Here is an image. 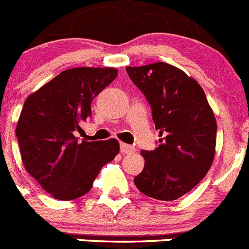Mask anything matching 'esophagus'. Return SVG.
<instances>
[{
    "label": "esophagus",
    "instance_id": "obj_1",
    "mask_svg": "<svg viewBox=\"0 0 249 249\" xmlns=\"http://www.w3.org/2000/svg\"><path fill=\"white\" fill-rule=\"evenodd\" d=\"M120 147H121V152H122L123 155H124V153H132V152L135 151V147L129 146V144H126V143H121Z\"/></svg>",
    "mask_w": 249,
    "mask_h": 249
}]
</instances>
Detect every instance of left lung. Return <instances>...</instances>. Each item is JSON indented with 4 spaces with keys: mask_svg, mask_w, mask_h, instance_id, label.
I'll return each mask as SVG.
<instances>
[{
    "mask_svg": "<svg viewBox=\"0 0 249 249\" xmlns=\"http://www.w3.org/2000/svg\"><path fill=\"white\" fill-rule=\"evenodd\" d=\"M152 109L158 147L141 151L143 171L135 184L143 195L175 201L199 183L214 158L217 122L204 91L179 68L164 62L127 67Z\"/></svg>",
    "mask_w": 249,
    "mask_h": 249,
    "instance_id": "1",
    "label": "left lung"
}]
</instances>
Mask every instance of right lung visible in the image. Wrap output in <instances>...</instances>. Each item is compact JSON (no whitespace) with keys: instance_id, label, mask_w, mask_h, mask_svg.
Masks as SVG:
<instances>
[{"instance_id":"add662e5","label":"right lung","mask_w":249,"mask_h":249,"mask_svg":"<svg viewBox=\"0 0 249 249\" xmlns=\"http://www.w3.org/2000/svg\"><path fill=\"white\" fill-rule=\"evenodd\" d=\"M116 68L66 70L25 101L16 136L26 171L53 198L71 201L92 188L120 152L117 140L81 142L91 103L117 77Z\"/></svg>"}]
</instances>
